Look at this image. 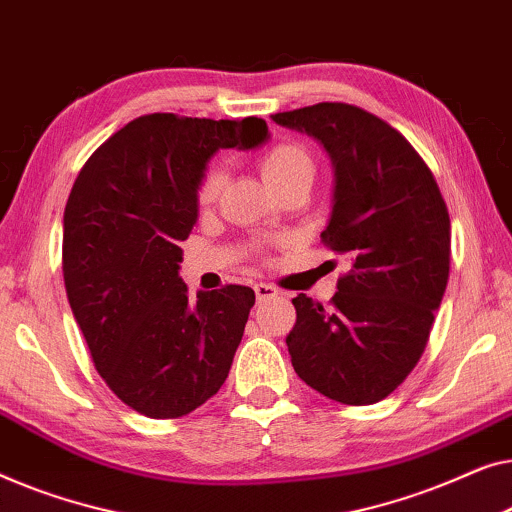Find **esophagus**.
<instances>
[{
  "label": "esophagus",
  "mask_w": 512,
  "mask_h": 512,
  "mask_svg": "<svg viewBox=\"0 0 512 512\" xmlns=\"http://www.w3.org/2000/svg\"><path fill=\"white\" fill-rule=\"evenodd\" d=\"M255 297H257V301H266V299L278 297V287L259 283V285H255Z\"/></svg>",
  "instance_id": "34e87169"
}]
</instances>
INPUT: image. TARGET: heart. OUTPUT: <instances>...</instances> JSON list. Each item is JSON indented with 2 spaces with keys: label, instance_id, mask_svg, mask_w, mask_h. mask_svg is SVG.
Returning <instances> with one entry per match:
<instances>
[{
  "label": "heart",
  "instance_id": "heart-1",
  "mask_svg": "<svg viewBox=\"0 0 512 512\" xmlns=\"http://www.w3.org/2000/svg\"><path fill=\"white\" fill-rule=\"evenodd\" d=\"M257 169L259 174H262L264 183L280 197V194L290 190L306 192L313 183L318 164H315V157L306 143L285 139L273 143L271 148H266L264 153L257 157ZM222 185H225V171L220 167H208L204 174H201L197 192H194L197 206L211 208L220 197Z\"/></svg>",
  "mask_w": 512,
  "mask_h": 512
}]
</instances>
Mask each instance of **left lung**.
I'll use <instances>...</instances> for the list:
<instances>
[{
	"instance_id": "left-lung-1",
	"label": "left lung",
	"mask_w": 512,
	"mask_h": 512,
	"mask_svg": "<svg viewBox=\"0 0 512 512\" xmlns=\"http://www.w3.org/2000/svg\"><path fill=\"white\" fill-rule=\"evenodd\" d=\"M318 139L334 162V208L320 239L348 273L325 308L292 299L285 343L297 376L348 406L383 401L427 348L450 276V215L436 178L378 115L343 102L276 113Z\"/></svg>"
}]
</instances>
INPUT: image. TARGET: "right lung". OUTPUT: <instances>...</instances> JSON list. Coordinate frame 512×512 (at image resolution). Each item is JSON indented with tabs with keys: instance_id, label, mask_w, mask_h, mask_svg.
Here are the masks:
<instances>
[{
	"instance_id": "add662e5",
	"label": "right lung",
	"mask_w": 512,
	"mask_h": 512,
	"mask_svg": "<svg viewBox=\"0 0 512 512\" xmlns=\"http://www.w3.org/2000/svg\"><path fill=\"white\" fill-rule=\"evenodd\" d=\"M262 118L141 115L106 139L64 206L62 273L92 364L136 413L174 420L225 383L255 292L190 297L178 276L197 183L220 148H255Z\"/></svg>"
}]
</instances>
